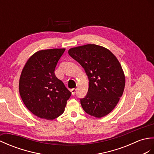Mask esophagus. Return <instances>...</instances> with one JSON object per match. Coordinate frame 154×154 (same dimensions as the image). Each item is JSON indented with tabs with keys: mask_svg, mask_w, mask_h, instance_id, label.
<instances>
[{
	"mask_svg": "<svg viewBox=\"0 0 154 154\" xmlns=\"http://www.w3.org/2000/svg\"><path fill=\"white\" fill-rule=\"evenodd\" d=\"M71 93H72V95H74L75 94H76V89H75V88H73V89H72L71 90Z\"/></svg>",
	"mask_w": 154,
	"mask_h": 154,
	"instance_id": "esophagus-1",
	"label": "esophagus"
}]
</instances>
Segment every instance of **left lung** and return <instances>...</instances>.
Masks as SVG:
<instances>
[{
  "mask_svg": "<svg viewBox=\"0 0 154 154\" xmlns=\"http://www.w3.org/2000/svg\"><path fill=\"white\" fill-rule=\"evenodd\" d=\"M84 68L89 80L86 97L80 99L86 113L101 118L112 111L123 94L125 76L120 63L105 47L88 44L68 50Z\"/></svg>",
  "mask_w": 154,
  "mask_h": 154,
  "instance_id": "obj_1",
  "label": "left lung"
}]
</instances>
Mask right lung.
Listing matches in <instances>:
<instances>
[{
  "instance_id": "add662e5",
  "label": "right lung",
  "mask_w": 154,
  "mask_h": 154,
  "mask_svg": "<svg viewBox=\"0 0 154 154\" xmlns=\"http://www.w3.org/2000/svg\"><path fill=\"white\" fill-rule=\"evenodd\" d=\"M65 49L41 50L27 61L19 81V91L28 110L41 119L53 120L64 111L71 92L56 77L54 70Z\"/></svg>"
}]
</instances>
